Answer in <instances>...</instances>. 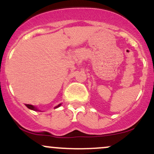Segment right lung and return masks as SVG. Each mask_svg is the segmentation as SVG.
<instances>
[{
  "instance_id": "add662e5",
  "label": "right lung",
  "mask_w": 154,
  "mask_h": 154,
  "mask_svg": "<svg viewBox=\"0 0 154 154\" xmlns=\"http://www.w3.org/2000/svg\"><path fill=\"white\" fill-rule=\"evenodd\" d=\"M26 106L28 107V108L30 109H32V110H34V111L37 110V109L36 108V107H34V106H32V105H30V104H26ZM60 106H61V104H59V105L57 106H56L55 108H58V107Z\"/></svg>"
}]
</instances>
